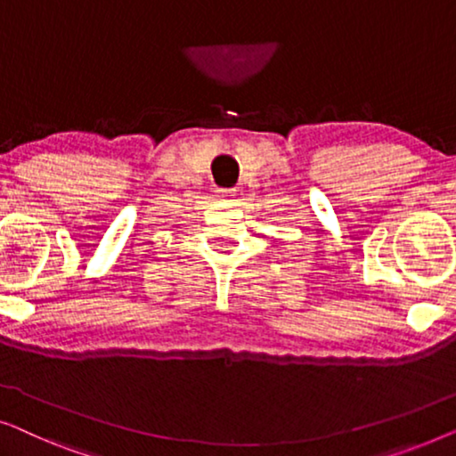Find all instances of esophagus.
Wrapping results in <instances>:
<instances>
[{"label": "esophagus", "mask_w": 456, "mask_h": 456, "mask_svg": "<svg viewBox=\"0 0 456 456\" xmlns=\"http://www.w3.org/2000/svg\"><path fill=\"white\" fill-rule=\"evenodd\" d=\"M217 197H220L222 201H234L236 191L234 189H222V191H217Z\"/></svg>", "instance_id": "esophagus-1"}]
</instances>
